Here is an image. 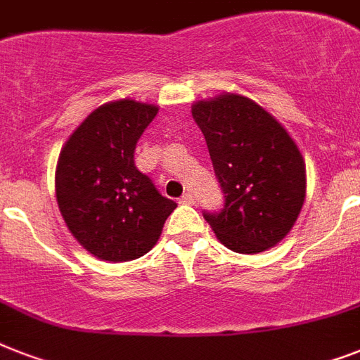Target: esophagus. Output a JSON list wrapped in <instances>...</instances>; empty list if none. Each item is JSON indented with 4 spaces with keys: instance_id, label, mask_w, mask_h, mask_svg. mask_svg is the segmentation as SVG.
I'll return each instance as SVG.
<instances>
[{
    "instance_id": "34e87169",
    "label": "esophagus",
    "mask_w": 360,
    "mask_h": 360,
    "mask_svg": "<svg viewBox=\"0 0 360 360\" xmlns=\"http://www.w3.org/2000/svg\"><path fill=\"white\" fill-rule=\"evenodd\" d=\"M179 202L185 203V205H191V203H194V196H192L191 192H186V194H183V198H181Z\"/></svg>"
}]
</instances>
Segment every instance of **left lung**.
Wrapping results in <instances>:
<instances>
[{
  "label": "left lung",
  "mask_w": 360,
  "mask_h": 360,
  "mask_svg": "<svg viewBox=\"0 0 360 360\" xmlns=\"http://www.w3.org/2000/svg\"><path fill=\"white\" fill-rule=\"evenodd\" d=\"M207 141L224 207L203 211L230 250L257 254L284 239L301 213L307 169L284 127L254 101L220 95L192 106Z\"/></svg>",
  "instance_id": "8db88e82"
}]
</instances>
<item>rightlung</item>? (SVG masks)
Instances as JSON below:
<instances>
[{
  "label": "right lung",
  "instance_id": "right-lung-1",
  "mask_svg": "<svg viewBox=\"0 0 360 360\" xmlns=\"http://www.w3.org/2000/svg\"><path fill=\"white\" fill-rule=\"evenodd\" d=\"M158 108L115 101L97 108L61 149L56 196L70 233L104 262H130L157 245L177 207L134 164L136 143Z\"/></svg>",
  "mask_w": 360,
  "mask_h": 360
}]
</instances>
